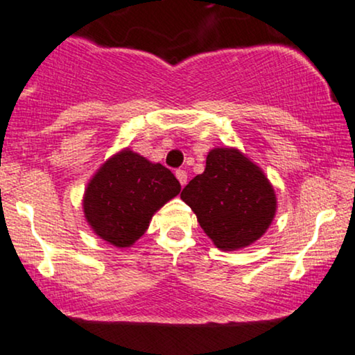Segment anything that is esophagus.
<instances>
[{
	"label": "esophagus",
	"mask_w": 355,
	"mask_h": 355,
	"mask_svg": "<svg viewBox=\"0 0 355 355\" xmlns=\"http://www.w3.org/2000/svg\"><path fill=\"white\" fill-rule=\"evenodd\" d=\"M175 175H177V178H178V182H180V185L185 187L187 185V180H188V175H187L185 170H177V172H175Z\"/></svg>",
	"instance_id": "esophagus-1"
}]
</instances>
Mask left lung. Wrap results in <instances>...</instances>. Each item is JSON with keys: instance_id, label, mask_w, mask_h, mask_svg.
I'll return each mask as SVG.
<instances>
[{"instance_id": "obj_1", "label": "left lung", "mask_w": 355, "mask_h": 355, "mask_svg": "<svg viewBox=\"0 0 355 355\" xmlns=\"http://www.w3.org/2000/svg\"><path fill=\"white\" fill-rule=\"evenodd\" d=\"M200 226L223 250L252 244L270 226L277 200L257 165L236 149H214L206 168L182 190Z\"/></svg>"}]
</instances>
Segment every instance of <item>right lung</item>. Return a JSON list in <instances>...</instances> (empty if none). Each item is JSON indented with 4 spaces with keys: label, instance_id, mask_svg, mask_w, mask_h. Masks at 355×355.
<instances>
[{
    "label": "right lung",
    "instance_id": "1",
    "mask_svg": "<svg viewBox=\"0 0 355 355\" xmlns=\"http://www.w3.org/2000/svg\"><path fill=\"white\" fill-rule=\"evenodd\" d=\"M167 167L123 150L110 159L85 193V216L101 239L129 248L144 234L152 214L180 193Z\"/></svg>",
    "mask_w": 355,
    "mask_h": 355
}]
</instances>
